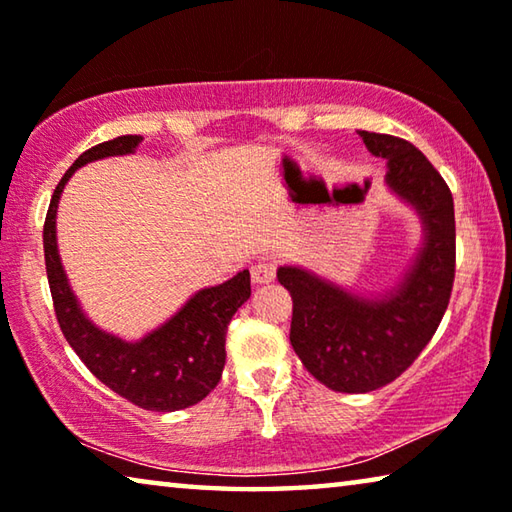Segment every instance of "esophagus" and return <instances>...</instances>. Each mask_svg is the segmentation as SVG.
I'll return each instance as SVG.
<instances>
[{
    "label": "esophagus",
    "mask_w": 512,
    "mask_h": 512,
    "mask_svg": "<svg viewBox=\"0 0 512 512\" xmlns=\"http://www.w3.org/2000/svg\"><path fill=\"white\" fill-rule=\"evenodd\" d=\"M275 271L277 266L273 262H268V259H259V262H255L253 268H250V277H253L255 284H266L275 280Z\"/></svg>",
    "instance_id": "34e87169"
}]
</instances>
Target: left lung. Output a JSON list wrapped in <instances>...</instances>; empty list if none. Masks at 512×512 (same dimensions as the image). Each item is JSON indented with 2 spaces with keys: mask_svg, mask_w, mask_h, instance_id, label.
Masks as SVG:
<instances>
[{
  "mask_svg": "<svg viewBox=\"0 0 512 512\" xmlns=\"http://www.w3.org/2000/svg\"><path fill=\"white\" fill-rule=\"evenodd\" d=\"M386 183L420 212L424 246L395 293L352 296L296 266L277 280L291 293V345L320 384L339 393H370L391 384L427 348L452 298L456 273L454 198L422 151L395 135L359 131Z\"/></svg>",
  "mask_w": 512,
  "mask_h": 512,
  "instance_id": "8db88e82",
  "label": "left lung"
}]
</instances>
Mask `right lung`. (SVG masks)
Here are the masks:
<instances>
[{"mask_svg": "<svg viewBox=\"0 0 512 512\" xmlns=\"http://www.w3.org/2000/svg\"><path fill=\"white\" fill-rule=\"evenodd\" d=\"M140 142V135H121L76 158L51 196L42 241L54 311L72 350L110 391L140 409L167 413L198 404L219 384L225 366V332L237 309L250 298V273L241 271L219 287L198 291L169 323L137 343L115 339L83 316L58 257V198L72 173L83 164L133 153Z\"/></svg>", "mask_w": 512, "mask_h": 512, "instance_id": "obj_1", "label": "right lung"}]
</instances>
